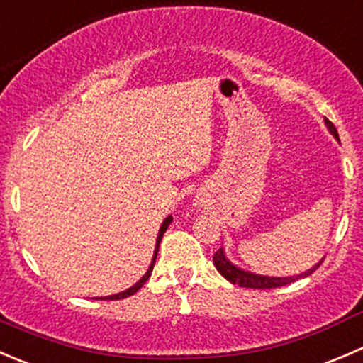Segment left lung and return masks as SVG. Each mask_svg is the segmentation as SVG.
I'll use <instances>...</instances> for the list:
<instances>
[{
  "mask_svg": "<svg viewBox=\"0 0 363 363\" xmlns=\"http://www.w3.org/2000/svg\"><path fill=\"white\" fill-rule=\"evenodd\" d=\"M325 124L328 126L330 133L334 135L335 138H339V133H337V130H335L334 123H332V121H328V119H325ZM212 262H214L218 272L221 274L225 279H228L230 283L239 284V286H242V288H252V290H270V288L286 286V284L294 283V281L300 279V277H307L309 274H313L314 270H316L318 267L321 265V263H323V259H321L320 263H316L313 269L307 270V272L300 274V276H294V277H267V276H258V274L244 272V270L237 269L235 265H232V263L226 259V256H225V252H223V250H218L214 252V256H212Z\"/></svg>",
  "mask_w": 363,
  "mask_h": 363,
  "instance_id": "1",
  "label": "left lung"
}]
</instances>
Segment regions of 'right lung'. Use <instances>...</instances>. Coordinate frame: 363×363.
Listing matches in <instances>:
<instances>
[{
	"mask_svg": "<svg viewBox=\"0 0 363 363\" xmlns=\"http://www.w3.org/2000/svg\"><path fill=\"white\" fill-rule=\"evenodd\" d=\"M170 223H172V216H168V218L164 219V221H163V225H161V228H160V235H158V240H156V251H155V258H152V263H151V267H149L147 274H145V276L142 277V279L138 281L137 284H133V286H131V288H128V290H126V291H123V294L111 295V296H101V298H104V300H119V298H126V296H130V295L137 294V291L140 290L142 286H144V284H145V281H147L149 277H151L152 267H155L156 256H158V247H160V242H161V237H163V233L167 232V228H168V225H170Z\"/></svg>",
	"mask_w": 363,
	"mask_h": 363,
	"instance_id": "right-lung-1",
	"label": "right lung"
}]
</instances>
